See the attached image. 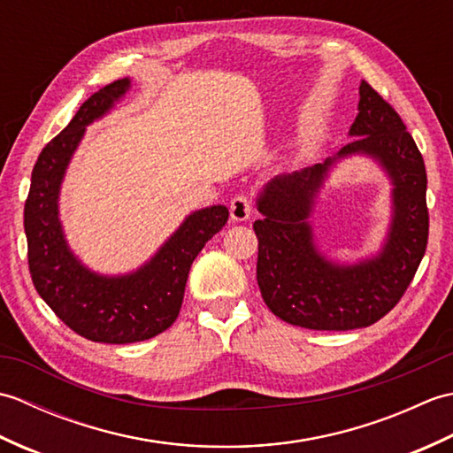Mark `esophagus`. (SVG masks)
<instances>
[{"instance_id": "obj_1", "label": "esophagus", "mask_w": 453, "mask_h": 453, "mask_svg": "<svg viewBox=\"0 0 453 453\" xmlns=\"http://www.w3.org/2000/svg\"><path fill=\"white\" fill-rule=\"evenodd\" d=\"M229 214H232V219H235V221H245L247 218H251V214H253L251 196H247V195L234 196L232 204H229Z\"/></svg>"}]
</instances>
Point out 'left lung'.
Returning <instances> with one entry per match:
<instances>
[{
  "label": "left lung",
  "mask_w": 453,
  "mask_h": 453,
  "mask_svg": "<svg viewBox=\"0 0 453 453\" xmlns=\"http://www.w3.org/2000/svg\"><path fill=\"white\" fill-rule=\"evenodd\" d=\"M358 111L350 127L358 138L339 156L370 153L395 185V216L378 258L336 266L317 253L305 219L331 159L274 179L258 198L263 219L253 224L258 288L268 310L303 329L352 331L380 321L407 292L426 253L430 221L422 153L397 111L368 81L360 85Z\"/></svg>",
  "instance_id": "left-lung-1"
}]
</instances>
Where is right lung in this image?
Wrapping results in <instances>:
<instances>
[{
  "label": "right lung",
  "mask_w": 453,
  "mask_h": 453,
  "mask_svg": "<svg viewBox=\"0 0 453 453\" xmlns=\"http://www.w3.org/2000/svg\"><path fill=\"white\" fill-rule=\"evenodd\" d=\"M128 85V80H119L91 95L72 122L46 143L25 200L27 258L38 296L73 333L107 344L148 341L175 323L192 261L229 218L226 206L188 216L150 265L122 278L93 274L67 251L56 204L65 165L85 127L107 112Z\"/></svg>",
  "instance_id": "right-lung-1"
}]
</instances>
